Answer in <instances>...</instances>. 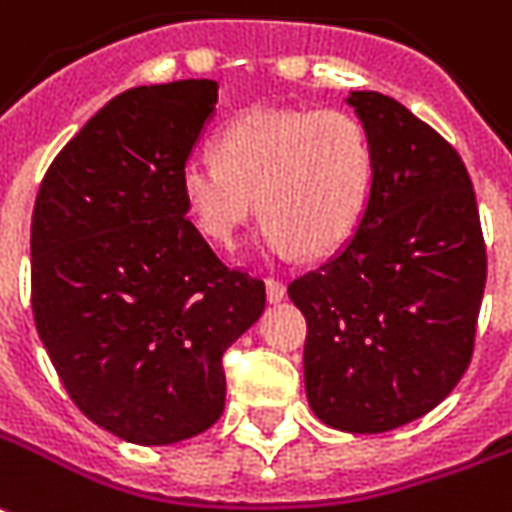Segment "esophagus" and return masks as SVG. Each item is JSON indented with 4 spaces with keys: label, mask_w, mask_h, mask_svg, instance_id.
I'll use <instances>...</instances> for the list:
<instances>
[{
    "label": "esophagus",
    "mask_w": 512,
    "mask_h": 512,
    "mask_svg": "<svg viewBox=\"0 0 512 512\" xmlns=\"http://www.w3.org/2000/svg\"><path fill=\"white\" fill-rule=\"evenodd\" d=\"M266 296L271 305H277V302H282L285 299V282L274 280V277H268L266 280Z\"/></svg>",
    "instance_id": "1"
}]
</instances>
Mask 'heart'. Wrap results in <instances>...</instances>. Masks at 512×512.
Returning <instances> with one entry per match:
<instances>
[{
  "instance_id": "1",
  "label": "heart",
  "mask_w": 512,
  "mask_h": 512,
  "mask_svg": "<svg viewBox=\"0 0 512 512\" xmlns=\"http://www.w3.org/2000/svg\"><path fill=\"white\" fill-rule=\"evenodd\" d=\"M216 157L194 155L180 171L188 216L216 246L238 244L260 207L271 255H324L366 213L374 155L346 110L252 107L219 132Z\"/></svg>"
}]
</instances>
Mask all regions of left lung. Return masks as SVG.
I'll list each match as a JSON object with an SVG mask.
<instances>
[{"instance_id":"left-lung-1","label":"left lung","mask_w":512,"mask_h":512,"mask_svg":"<svg viewBox=\"0 0 512 512\" xmlns=\"http://www.w3.org/2000/svg\"><path fill=\"white\" fill-rule=\"evenodd\" d=\"M374 155L366 213L338 255L288 285L307 318V402L335 430L388 432L466 374L488 257L463 160L377 91H352Z\"/></svg>"}]
</instances>
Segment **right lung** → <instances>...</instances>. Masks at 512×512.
<instances>
[{
	"mask_svg": "<svg viewBox=\"0 0 512 512\" xmlns=\"http://www.w3.org/2000/svg\"><path fill=\"white\" fill-rule=\"evenodd\" d=\"M213 80L141 85L63 146L32 210V316L71 402L163 446L224 413L221 357L266 307L188 219L180 171L216 110Z\"/></svg>",
	"mask_w": 512,
	"mask_h": 512,
	"instance_id": "add662e5",
	"label": "right lung"
}]
</instances>
